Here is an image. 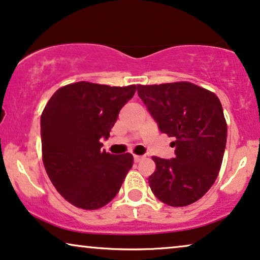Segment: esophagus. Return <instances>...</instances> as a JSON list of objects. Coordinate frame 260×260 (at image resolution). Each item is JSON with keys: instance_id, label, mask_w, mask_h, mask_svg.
Segmentation results:
<instances>
[{"instance_id": "34e87169", "label": "esophagus", "mask_w": 260, "mask_h": 260, "mask_svg": "<svg viewBox=\"0 0 260 260\" xmlns=\"http://www.w3.org/2000/svg\"><path fill=\"white\" fill-rule=\"evenodd\" d=\"M133 158H134V162L138 163V162H140V160H141V158H143V157H141V156H137V154H134Z\"/></svg>"}]
</instances>
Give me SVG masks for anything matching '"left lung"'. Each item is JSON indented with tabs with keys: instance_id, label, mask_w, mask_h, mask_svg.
I'll list each match as a JSON object with an SVG mask.
<instances>
[{
	"instance_id": "8db88e82",
	"label": "left lung",
	"mask_w": 260,
	"mask_h": 260,
	"mask_svg": "<svg viewBox=\"0 0 260 260\" xmlns=\"http://www.w3.org/2000/svg\"><path fill=\"white\" fill-rule=\"evenodd\" d=\"M160 133L173 137L175 157L153 156L156 170L150 188L169 206L196 203L217 179L226 143L222 104L215 93L194 84L180 83L138 86Z\"/></svg>"
}]
</instances>
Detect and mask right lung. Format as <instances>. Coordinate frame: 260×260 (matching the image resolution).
<instances>
[{"label": "right lung", "instance_id": "obj_1", "mask_svg": "<svg viewBox=\"0 0 260 260\" xmlns=\"http://www.w3.org/2000/svg\"><path fill=\"white\" fill-rule=\"evenodd\" d=\"M137 86L79 81L55 92L41 117L43 163L57 192L74 206L103 208L115 198L133 156L102 150Z\"/></svg>", "mask_w": 260, "mask_h": 260}]
</instances>
